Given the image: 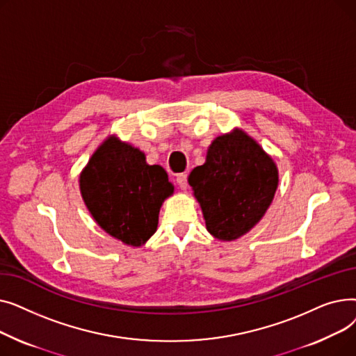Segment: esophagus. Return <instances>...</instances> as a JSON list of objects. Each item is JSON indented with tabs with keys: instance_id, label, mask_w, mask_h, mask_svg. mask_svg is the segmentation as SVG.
<instances>
[{
	"instance_id": "esophagus-1",
	"label": "esophagus",
	"mask_w": 356,
	"mask_h": 356,
	"mask_svg": "<svg viewBox=\"0 0 356 356\" xmlns=\"http://www.w3.org/2000/svg\"><path fill=\"white\" fill-rule=\"evenodd\" d=\"M176 183L179 184V188H180L181 191H186V189H188V175H186V173H180V175H177V177H176Z\"/></svg>"
}]
</instances>
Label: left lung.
<instances>
[{"instance_id":"8db88e82","label":"left lung","mask_w":356,"mask_h":356,"mask_svg":"<svg viewBox=\"0 0 356 356\" xmlns=\"http://www.w3.org/2000/svg\"><path fill=\"white\" fill-rule=\"evenodd\" d=\"M208 232L219 241H235L263 219L278 186V168L244 129L216 137L207 161L189 175Z\"/></svg>"}]
</instances>
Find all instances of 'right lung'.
<instances>
[{
    "instance_id": "1",
    "label": "right lung",
    "mask_w": 356,
    "mask_h": 356,
    "mask_svg": "<svg viewBox=\"0 0 356 356\" xmlns=\"http://www.w3.org/2000/svg\"><path fill=\"white\" fill-rule=\"evenodd\" d=\"M79 189L98 225L122 244L138 248L157 231L160 208L175 186L161 165L147 164L140 148L114 134L90 156Z\"/></svg>"
}]
</instances>
